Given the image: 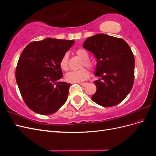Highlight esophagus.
<instances>
[{"instance_id":"esophagus-1","label":"esophagus","mask_w":156,"mask_h":156,"mask_svg":"<svg viewBox=\"0 0 156 156\" xmlns=\"http://www.w3.org/2000/svg\"><path fill=\"white\" fill-rule=\"evenodd\" d=\"M80 84H81L82 87H86L87 84H88V83H80Z\"/></svg>"}]
</instances>
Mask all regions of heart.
<instances>
[{"label": "heart", "instance_id": "b5f03b06", "mask_svg": "<svg viewBox=\"0 0 156 156\" xmlns=\"http://www.w3.org/2000/svg\"><path fill=\"white\" fill-rule=\"evenodd\" d=\"M75 54L79 58L83 60V62L81 63V68L86 67L89 69H93L94 68V64L92 61L88 59L89 55L88 52L83 48H79L75 50ZM68 55L65 53L61 58L59 65L60 68L64 72H68L69 69V64H68ZM89 76V72L85 68H82L77 71L71 72L66 75V81L70 83H80L84 80H86Z\"/></svg>", "mask_w": 156, "mask_h": 156}]
</instances>
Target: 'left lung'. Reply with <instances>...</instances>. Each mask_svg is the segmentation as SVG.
Masks as SVG:
<instances>
[{
    "label": "left lung",
    "instance_id": "8db88e82",
    "mask_svg": "<svg viewBox=\"0 0 156 156\" xmlns=\"http://www.w3.org/2000/svg\"><path fill=\"white\" fill-rule=\"evenodd\" d=\"M83 48L97 60L95 75L99 79L92 100L103 107L119 104L128 95L135 77V58L129 45L122 38L98 34L84 41Z\"/></svg>",
    "mask_w": 156,
    "mask_h": 156
}]
</instances>
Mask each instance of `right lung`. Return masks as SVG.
<instances>
[{
	"mask_svg": "<svg viewBox=\"0 0 156 156\" xmlns=\"http://www.w3.org/2000/svg\"><path fill=\"white\" fill-rule=\"evenodd\" d=\"M74 42L46 38L31 42L23 51L16 79L23 100L32 111L51 115L66 101L71 85L58 81L63 76L59 62Z\"/></svg>",
	"mask_w": 156,
	"mask_h": 156,
	"instance_id": "1",
	"label": "right lung"
}]
</instances>
